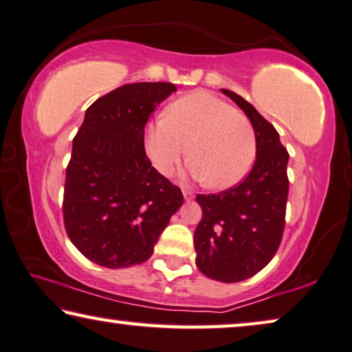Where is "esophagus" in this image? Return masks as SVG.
I'll return each instance as SVG.
<instances>
[{
  "label": "esophagus",
  "instance_id": "1",
  "mask_svg": "<svg viewBox=\"0 0 352 352\" xmlns=\"http://www.w3.org/2000/svg\"><path fill=\"white\" fill-rule=\"evenodd\" d=\"M183 196H185L186 201H190V199H192V197H195V192L190 191V190H183Z\"/></svg>",
  "mask_w": 352,
  "mask_h": 352
}]
</instances>
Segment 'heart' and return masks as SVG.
<instances>
[{"mask_svg": "<svg viewBox=\"0 0 352 352\" xmlns=\"http://www.w3.org/2000/svg\"><path fill=\"white\" fill-rule=\"evenodd\" d=\"M186 146L190 175L210 190H226L249 174L256 138L252 122L234 107L212 94L192 92L145 131V150L164 175L174 172Z\"/></svg>", "mask_w": 352, "mask_h": 352, "instance_id": "1", "label": "heart"}]
</instances>
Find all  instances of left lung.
<instances>
[{"mask_svg":"<svg viewBox=\"0 0 352 352\" xmlns=\"http://www.w3.org/2000/svg\"><path fill=\"white\" fill-rule=\"evenodd\" d=\"M255 131L256 160L244 180L217 195H197L202 219L195 231L196 265L214 280L239 282L273 260L285 225L289 153L274 126L237 94L221 89Z\"/></svg>","mask_w":352,"mask_h":352,"instance_id":"left-lung-1","label":"left lung"}]
</instances>
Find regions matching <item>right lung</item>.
<instances>
[{"label":"right lung","mask_w":352,"mask_h":352,"mask_svg":"<svg viewBox=\"0 0 352 352\" xmlns=\"http://www.w3.org/2000/svg\"><path fill=\"white\" fill-rule=\"evenodd\" d=\"M177 87L133 82L97 98L73 138L63 223L73 245L105 268L140 265L183 204L180 188L151 166L145 124Z\"/></svg>","instance_id":"1"}]
</instances>
